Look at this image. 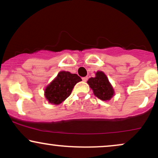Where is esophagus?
<instances>
[{"mask_svg":"<svg viewBox=\"0 0 158 158\" xmlns=\"http://www.w3.org/2000/svg\"><path fill=\"white\" fill-rule=\"evenodd\" d=\"M82 81H88V77H82Z\"/></svg>","mask_w":158,"mask_h":158,"instance_id":"esophagus-1","label":"esophagus"}]
</instances>
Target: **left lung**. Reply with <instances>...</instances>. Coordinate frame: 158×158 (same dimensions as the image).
<instances>
[{
    "label": "left lung",
    "instance_id": "obj_1",
    "mask_svg": "<svg viewBox=\"0 0 158 158\" xmlns=\"http://www.w3.org/2000/svg\"><path fill=\"white\" fill-rule=\"evenodd\" d=\"M88 85L93 90L94 95L102 100H109L114 95V89L103 72L98 71L96 77L88 79Z\"/></svg>",
    "mask_w": 158,
    "mask_h": 158
}]
</instances>
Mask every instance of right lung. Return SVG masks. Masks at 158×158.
<instances>
[{"instance_id":"add662e5","label":"right lung","mask_w":158,"mask_h":158,"mask_svg":"<svg viewBox=\"0 0 158 158\" xmlns=\"http://www.w3.org/2000/svg\"><path fill=\"white\" fill-rule=\"evenodd\" d=\"M81 81L77 74L61 71L53 81L45 89V97L48 102L59 105L71 94L74 85Z\"/></svg>"}]
</instances>
